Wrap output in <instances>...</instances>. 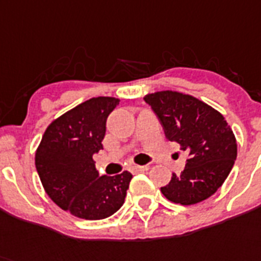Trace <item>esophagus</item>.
Segmentation results:
<instances>
[{
	"label": "esophagus",
	"instance_id": "34e87169",
	"mask_svg": "<svg viewBox=\"0 0 261 261\" xmlns=\"http://www.w3.org/2000/svg\"><path fill=\"white\" fill-rule=\"evenodd\" d=\"M133 170L134 171H138V172H143V171H147L148 170V166H133Z\"/></svg>",
	"mask_w": 261,
	"mask_h": 261
}]
</instances>
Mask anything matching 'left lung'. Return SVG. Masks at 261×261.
Returning a JSON list of instances; mask_svg holds the SVG:
<instances>
[{
	"label": "left lung",
	"mask_w": 261,
	"mask_h": 261,
	"mask_svg": "<svg viewBox=\"0 0 261 261\" xmlns=\"http://www.w3.org/2000/svg\"><path fill=\"white\" fill-rule=\"evenodd\" d=\"M143 99L161 122L166 138L180 144L188 155L185 170L172 174L162 194L181 205L210 198L224 183L238 155L227 120L204 102L176 91H158Z\"/></svg>",
	"instance_id": "1"
}]
</instances>
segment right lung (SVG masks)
<instances>
[{
    "label": "right lung",
    "instance_id": "right-lung-1",
    "mask_svg": "<svg viewBox=\"0 0 261 261\" xmlns=\"http://www.w3.org/2000/svg\"><path fill=\"white\" fill-rule=\"evenodd\" d=\"M119 99L97 97L53 120L36 152L46 194L71 215L87 220L111 216L123 205L133 179L128 171L99 176L93 155L103 150L106 120Z\"/></svg>",
    "mask_w": 261,
    "mask_h": 261
}]
</instances>
